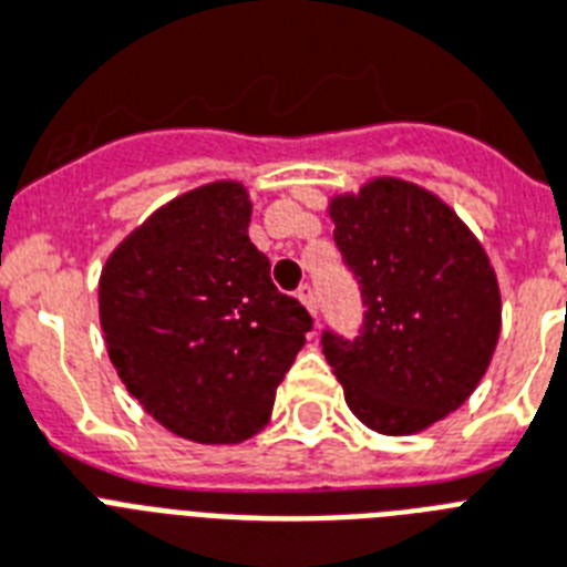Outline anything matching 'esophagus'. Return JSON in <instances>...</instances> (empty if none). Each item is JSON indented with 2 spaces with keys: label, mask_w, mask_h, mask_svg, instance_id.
I'll use <instances>...</instances> for the list:
<instances>
[{
  "label": "esophagus",
  "mask_w": 567,
  "mask_h": 567,
  "mask_svg": "<svg viewBox=\"0 0 567 567\" xmlns=\"http://www.w3.org/2000/svg\"><path fill=\"white\" fill-rule=\"evenodd\" d=\"M297 297H300V302L311 311V315H318V297H315V288H311L309 282H302L300 288H297Z\"/></svg>",
  "instance_id": "34e87169"
}]
</instances>
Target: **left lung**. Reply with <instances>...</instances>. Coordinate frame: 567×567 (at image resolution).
Listing matches in <instances>:
<instances>
[{
    "label": "left lung",
    "instance_id": "8db88e82",
    "mask_svg": "<svg viewBox=\"0 0 567 567\" xmlns=\"http://www.w3.org/2000/svg\"><path fill=\"white\" fill-rule=\"evenodd\" d=\"M336 244L362 291L355 338L320 344L350 412L382 435H412L456 412L488 371L501 288L483 244L435 194L373 179L329 205Z\"/></svg>",
    "mask_w": 567,
    "mask_h": 567
}]
</instances>
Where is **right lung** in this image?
Segmentation results:
<instances>
[{
    "mask_svg": "<svg viewBox=\"0 0 567 567\" xmlns=\"http://www.w3.org/2000/svg\"><path fill=\"white\" fill-rule=\"evenodd\" d=\"M247 188L212 182L137 226L102 267L111 364L155 421L199 444H238L274 409L311 315L249 240Z\"/></svg>",
    "mask_w": 567,
    "mask_h": 567,
    "instance_id": "obj_1",
    "label": "right lung"
}]
</instances>
